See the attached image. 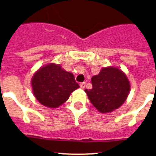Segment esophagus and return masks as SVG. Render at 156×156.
Masks as SVG:
<instances>
[{
  "label": "esophagus",
  "mask_w": 156,
  "mask_h": 156,
  "mask_svg": "<svg viewBox=\"0 0 156 156\" xmlns=\"http://www.w3.org/2000/svg\"><path fill=\"white\" fill-rule=\"evenodd\" d=\"M85 85H86L85 82H83V83H80V88H82V89H83V88L85 87Z\"/></svg>",
  "instance_id": "esophagus-1"
}]
</instances>
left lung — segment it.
I'll return each mask as SVG.
<instances>
[{
  "instance_id": "1",
  "label": "left lung",
  "mask_w": 156,
  "mask_h": 156,
  "mask_svg": "<svg viewBox=\"0 0 156 156\" xmlns=\"http://www.w3.org/2000/svg\"><path fill=\"white\" fill-rule=\"evenodd\" d=\"M92 88L86 89L88 98L101 113H108L119 108L127 98L130 90L126 74L113 66L101 69L91 78Z\"/></svg>"
}]
</instances>
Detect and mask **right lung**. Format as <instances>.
Returning a JSON list of instances; mask_svg holds the SVG:
<instances>
[{
	"label": "right lung",
	"instance_id": "1",
	"mask_svg": "<svg viewBox=\"0 0 156 156\" xmlns=\"http://www.w3.org/2000/svg\"><path fill=\"white\" fill-rule=\"evenodd\" d=\"M31 84L37 100L48 108H57L62 105L70 94L80 87L73 74L55 63L37 70L32 77Z\"/></svg>",
	"mask_w": 156,
	"mask_h": 156
}]
</instances>
